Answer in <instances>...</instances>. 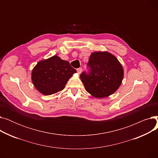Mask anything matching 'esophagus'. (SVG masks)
I'll return each instance as SVG.
<instances>
[{
  "label": "esophagus",
  "mask_w": 158,
  "mask_h": 158,
  "mask_svg": "<svg viewBox=\"0 0 158 158\" xmlns=\"http://www.w3.org/2000/svg\"><path fill=\"white\" fill-rule=\"evenodd\" d=\"M77 72H78L79 73H81V72H82V69H81V68H79V69H77Z\"/></svg>",
  "instance_id": "1"
}]
</instances>
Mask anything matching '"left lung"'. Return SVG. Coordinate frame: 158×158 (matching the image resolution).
<instances>
[{
	"instance_id": "obj_1",
	"label": "left lung",
	"mask_w": 158,
	"mask_h": 158,
	"mask_svg": "<svg viewBox=\"0 0 158 158\" xmlns=\"http://www.w3.org/2000/svg\"><path fill=\"white\" fill-rule=\"evenodd\" d=\"M88 71L80 77L86 90L97 98H103L114 93L123 77L121 64L113 55L107 52H95L87 64Z\"/></svg>"
}]
</instances>
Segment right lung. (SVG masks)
I'll return each mask as SVG.
<instances>
[{"label": "right lung", "instance_id": "obj_1", "mask_svg": "<svg viewBox=\"0 0 158 158\" xmlns=\"http://www.w3.org/2000/svg\"><path fill=\"white\" fill-rule=\"evenodd\" d=\"M76 72L67 61L54 56L40 61L32 72V81L36 88L45 95L60 92Z\"/></svg>", "mask_w": 158, "mask_h": 158}]
</instances>
